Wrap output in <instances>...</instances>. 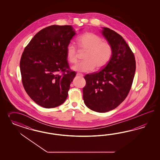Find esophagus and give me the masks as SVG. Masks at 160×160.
<instances>
[{
  "instance_id": "obj_1",
  "label": "esophagus",
  "mask_w": 160,
  "mask_h": 160,
  "mask_svg": "<svg viewBox=\"0 0 160 160\" xmlns=\"http://www.w3.org/2000/svg\"><path fill=\"white\" fill-rule=\"evenodd\" d=\"M76 75H77V76H80V77H83V74H82V73H77V74H76Z\"/></svg>"
}]
</instances>
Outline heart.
<instances>
[{"label": "heart", "mask_w": 160, "mask_h": 160, "mask_svg": "<svg viewBox=\"0 0 160 160\" xmlns=\"http://www.w3.org/2000/svg\"><path fill=\"white\" fill-rule=\"evenodd\" d=\"M78 47L81 52H86L81 62L72 67L74 70L80 72H89L94 68L104 67L110 62L113 53L112 44L103 41L102 37L92 33H86L78 39ZM66 57L68 62L75 63L78 60L76 47L69 43L66 48Z\"/></svg>", "instance_id": "1"}]
</instances>
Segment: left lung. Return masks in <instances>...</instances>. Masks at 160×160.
<instances>
[{
    "label": "left lung",
    "instance_id": "1",
    "mask_svg": "<svg viewBox=\"0 0 160 160\" xmlns=\"http://www.w3.org/2000/svg\"><path fill=\"white\" fill-rule=\"evenodd\" d=\"M102 29V34L112 47V58L100 71L84 77L86 84L82 88L86 106L98 112L112 110L126 99L136 68L134 53L122 37L112 29Z\"/></svg>",
    "mask_w": 160,
    "mask_h": 160
}]
</instances>
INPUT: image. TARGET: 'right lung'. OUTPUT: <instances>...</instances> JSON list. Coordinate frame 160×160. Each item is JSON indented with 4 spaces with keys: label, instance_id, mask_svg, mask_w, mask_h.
Segmentation results:
<instances>
[{
    "label": "right lung",
    "instance_id": "right-lung-1",
    "mask_svg": "<svg viewBox=\"0 0 160 160\" xmlns=\"http://www.w3.org/2000/svg\"><path fill=\"white\" fill-rule=\"evenodd\" d=\"M75 34L70 25H52L35 34L24 48L20 62L23 86L40 106L54 108L68 97L76 73L69 68L66 48Z\"/></svg>",
    "mask_w": 160,
    "mask_h": 160
}]
</instances>
